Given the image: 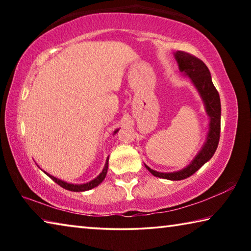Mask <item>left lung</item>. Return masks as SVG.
<instances>
[{
  "mask_svg": "<svg viewBox=\"0 0 251 251\" xmlns=\"http://www.w3.org/2000/svg\"><path fill=\"white\" fill-rule=\"evenodd\" d=\"M175 57L178 65H179L180 72L192 78V82L197 87L198 92L201 93L203 103L206 105L207 113L210 117L207 142L203 145L201 152L195 157V159L190 163V165H188V167L182 169V171L175 173H158L152 171L146 165L145 167L156 177L165 178V179L169 180H181L196 173L203 164L211 158L216 150H217L220 138V113H222V107H220L219 93L212 84L210 72L205 65V63L198 57L194 56V55L184 52V50L176 52Z\"/></svg>",
  "mask_w": 251,
  "mask_h": 251,
  "instance_id": "1",
  "label": "left lung"
}]
</instances>
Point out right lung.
<instances>
[{
  "label": "right lung",
  "mask_w": 251,
  "mask_h": 251,
  "mask_svg": "<svg viewBox=\"0 0 251 251\" xmlns=\"http://www.w3.org/2000/svg\"><path fill=\"white\" fill-rule=\"evenodd\" d=\"M118 130V129H117ZM117 130H115V133H117ZM107 168H108V158L107 160H106V164H105V167L103 169V172H101L99 176H97L95 179H93L92 181L87 182V184H83V185H73V184H69V182H65V181H62L57 179V178H55L53 176L50 175H48L50 176V179H53L56 184H58L61 187H63V188H65L67 190H71V192H85V190H90L92 188H94V187L99 186L101 181L104 180V178L106 176V174H107Z\"/></svg>",
  "instance_id": "add662e5"
}]
</instances>
